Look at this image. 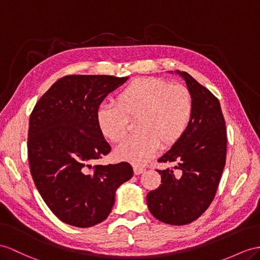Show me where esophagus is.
<instances>
[{
	"label": "esophagus",
	"mask_w": 260,
	"mask_h": 260,
	"mask_svg": "<svg viewBox=\"0 0 260 260\" xmlns=\"http://www.w3.org/2000/svg\"><path fill=\"white\" fill-rule=\"evenodd\" d=\"M134 174L135 175H141V174H143V172L145 171V169L144 168H142V167H138V166H134Z\"/></svg>",
	"instance_id": "1"
}]
</instances>
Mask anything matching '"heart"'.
I'll use <instances>...</instances> for the list:
<instances>
[{
	"label": "heart",
	"mask_w": 260,
	"mask_h": 260,
	"mask_svg": "<svg viewBox=\"0 0 260 260\" xmlns=\"http://www.w3.org/2000/svg\"><path fill=\"white\" fill-rule=\"evenodd\" d=\"M193 116V98L187 86L160 78H138L118 91L115 105H101L95 121L101 134L112 143L124 142L129 122L137 121L138 136L115 150L118 160L143 166L162 145L175 146L187 133Z\"/></svg>",
	"instance_id": "heart-1"
}]
</instances>
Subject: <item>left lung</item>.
Listing matches in <instances>:
<instances>
[{
  "instance_id": "8db88e82",
  "label": "left lung",
  "mask_w": 260,
  "mask_h": 260,
  "mask_svg": "<svg viewBox=\"0 0 260 260\" xmlns=\"http://www.w3.org/2000/svg\"><path fill=\"white\" fill-rule=\"evenodd\" d=\"M177 73L184 79L193 98V116L184 136L158 159L176 166L157 170L161 184L147 194V205L159 221L185 225L201 216L215 197L228 139L218 99L189 73Z\"/></svg>"
}]
</instances>
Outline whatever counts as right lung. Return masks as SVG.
I'll use <instances>...</instances> for the list:
<instances>
[{"label": "right lung", "mask_w": 260, "mask_h": 260, "mask_svg": "<svg viewBox=\"0 0 260 260\" xmlns=\"http://www.w3.org/2000/svg\"><path fill=\"white\" fill-rule=\"evenodd\" d=\"M127 79L66 76L50 86L31 112L30 174L45 203L66 224L90 228L104 221L116 189L133 177L128 162L91 165L111 151L98 127L95 112Z\"/></svg>", "instance_id": "obj_1"}]
</instances>
